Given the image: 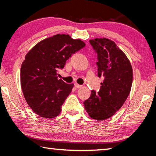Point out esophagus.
<instances>
[{"mask_svg":"<svg viewBox=\"0 0 156 156\" xmlns=\"http://www.w3.org/2000/svg\"><path fill=\"white\" fill-rule=\"evenodd\" d=\"M74 86H75V87H76V88H80L82 87V85L78 84V83H76V82L74 84Z\"/></svg>","mask_w":156,"mask_h":156,"instance_id":"34e87169","label":"esophagus"}]
</instances>
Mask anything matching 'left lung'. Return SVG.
Wrapping results in <instances>:
<instances>
[{
	"label": "left lung",
	"mask_w": 156,
	"mask_h": 156,
	"mask_svg": "<svg viewBox=\"0 0 156 156\" xmlns=\"http://www.w3.org/2000/svg\"><path fill=\"white\" fill-rule=\"evenodd\" d=\"M90 44L97 54L98 76L103 77L98 92H91L84 102L89 116L105 120L113 115L124 104L130 93L133 69L127 56L110 39H95Z\"/></svg>",
	"instance_id": "1"
}]
</instances>
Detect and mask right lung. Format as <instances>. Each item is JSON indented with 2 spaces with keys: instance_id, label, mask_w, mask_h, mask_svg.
<instances>
[{
  "instance_id": "right-lung-1",
  "label": "right lung",
  "mask_w": 156,
  "mask_h": 156,
  "mask_svg": "<svg viewBox=\"0 0 156 156\" xmlns=\"http://www.w3.org/2000/svg\"><path fill=\"white\" fill-rule=\"evenodd\" d=\"M84 46L80 39L57 34L38 43L27 53L21 69V88L35 113L48 119L60 113L74 84L59 80L58 70Z\"/></svg>"
}]
</instances>
